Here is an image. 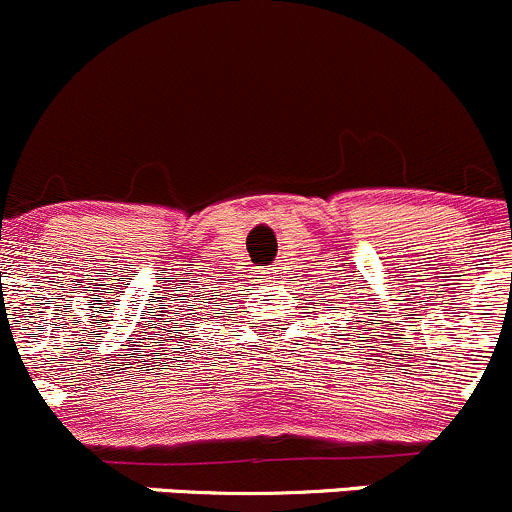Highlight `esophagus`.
Returning <instances> with one entry per match:
<instances>
[{
  "instance_id": "1",
  "label": "esophagus",
  "mask_w": 512,
  "mask_h": 512,
  "mask_svg": "<svg viewBox=\"0 0 512 512\" xmlns=\"http://www.w3.org/2000/svg\"><path fill=\"white\" fill-rule=\"evenodd\" d=\"M276 276H278V271H276V268H263V271H261V276H258V278H261L263 283H271V280H276Z\"/></svg>"
}]
</instances>
